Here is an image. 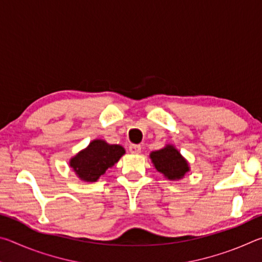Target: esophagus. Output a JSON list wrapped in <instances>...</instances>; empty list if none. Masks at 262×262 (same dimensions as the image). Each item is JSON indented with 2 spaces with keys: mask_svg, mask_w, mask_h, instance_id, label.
I'll list each match as a JSON object with an SVG mask.
<instances>
[{
  "mask_svg": "<svg viewBox=\"0 0 262 262\" xmlns=\"http://www.w3.org/2000/svg\"><path fill=\"white\" fill-rule=\"evenodd\" d=\"M129 151L132 154H140L141 152V145L137 144H132L129 147Z\"/></svg>",
  "mask_w": 262,
  "mask_h": 262,
  "instance_id": "1",
  "label": "esophagus"
}]
</instances>
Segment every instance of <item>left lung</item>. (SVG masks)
<instances>
[{
    "instance_id": "1",
    "label": "left lung",
    "mask_w": 262,
    "mask_h": 262,
    "mask_svg": "<svg viewBox=\"0 0 262 262\" xmlns=\"http://www.w3.org/2000/svg\"><path fill=\"white\" fill-rule=\"evenodd\" d=\"M150 158L156 170L165 176L167 179L174 180L183 178L186 172L189 170L187 162L172 145H167L166 148L151 152Z\"/></svg>"
}]
</instances>
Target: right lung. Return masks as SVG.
I'll return each mask as SVG.
<instances>
[{"label":"right lung","mask_w":262,"mask_h":262,"mask_svg":"<svg viewBox=\"0 0 262 262\" xmlns=\"http://www.w3.org/2000/svg\"><path fill=\"white\" fill-rule=\"evenodd\" d=\"M125 149L118 144H107L103 140L92 141L89 147L70 161V166L82 180L96 181L107 168L117 163Z\"/></svg>","instance_id":"obj_1"}]
</instances>
